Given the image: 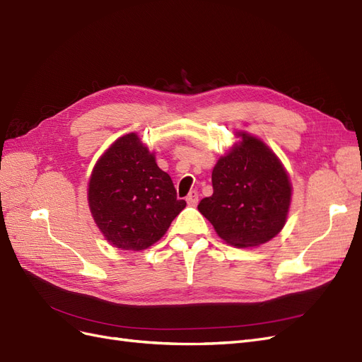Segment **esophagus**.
<instances>
[{
	"mask_svg": "<svg viewBox=\"0 0 362 362\" xmlns=\"http://www.w3.org/2000/svg\"><path fill=\"white\" fill-rule=\"evenodd\" d=\"M187 202H188L189 206H197V203H199V192L197 191H191L188 194Z\"/></svg>",
	"mask_w": 362,
	"mask_h": 362,
	"instance_id": "esophagus-1",
	"label": "esophagus"
}]
</instances>
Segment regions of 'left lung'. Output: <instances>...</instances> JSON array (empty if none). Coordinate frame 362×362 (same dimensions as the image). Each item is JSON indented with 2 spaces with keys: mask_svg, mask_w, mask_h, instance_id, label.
Returning a JSON list of instances; mask_svg holds the SVG:
<instances>
[{
  "mask_svg": "<svg viewBox=\"0 0 362 362\" xmlns=\"http://www.w3.org/2000/svg\"><path fill=\"white\" fill-rule=\"evenodd\" d=\"M240 142L215 163L214 194L199 203L227 244L256 247L284 229L291 204L290 175L273 150L250 133L236 132Z\"/></svg>",
  "mask_w": 362,
  "mask_h": 362,
  "instance_id": "8db88e82",
  "label": "left lung"
}]
</instances>
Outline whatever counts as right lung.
I'll use <instances>...</instances> for the list:
<instances>
[{
    "label": "right lung",
    "instance_id": "add662e5",
    "mask_svg": "<svg viewBox=\"0 0 362 362\" xmlns=\"http://www.w3.org/2000/svg\"><path fill=\"white\" fill-rule=\"evenodd\" d=\"M88 203L106 241L133 252L158 243L187 206L136 133L118 138L101 154L89 179Z\"/></svg>",
    "mask_w": 362,
    "mask_h": 362
}]
</instances>
